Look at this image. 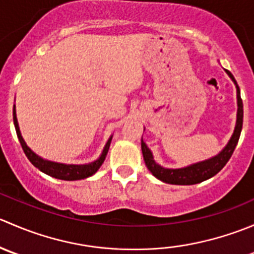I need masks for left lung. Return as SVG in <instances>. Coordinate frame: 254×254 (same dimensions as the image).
<instances>
[{
  "mask_svg": "<svg viewBox=\"0 0 254 254\" xmlns=\"http://www.w3.org/2000/svg\"><path fill=\"white\" fill-rule=\"evenodd\" d=\"M226 72L229 73L230 77L232 78V81H234L235 84H236L237 106H238L236 127H235L234 135H232V137L230 139V141L226 145V147H225L219 155L210 158V160L195 163V165L188 166V167L171 170V168H163L162 166L157 165V163L153 161L152 153H151L150 148H148L147 146H146V143L141 140V150H142L143 160H145V163H146V167L148 168V171H150L156 178L165 182V183L179 184V186H190V184L200 183V182H204L206 181V179L214 177L216 173H219L220 171L225 167V165H226L227 162H229L232 153H234L235 148H236L238 139H240V135H241V130H242L243 103H242V99H241L240 87L237 86L236 79H235V77L232 76V73L230 72V71L226 70Z\"/></svg>",
  "mask_w": 254,
  "mask_h": 254,
  "instance_id": "8db88e82",
  "label": "left lung"
}]
</instances>
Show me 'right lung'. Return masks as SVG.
<instances>
[{"label":"right lung","mask_w":254,"mask_h":254,"mask_svg":"<svg viewBox=\"0 0 254 254\" xmlns=\"http://www.w3.org/2000/svg\"><path fill=\"white\" fill-rule=\"evenodd\" d=\"M13 122H14V127H16L17 136L18 139H19L20 145H22V148L23 151H24L25 156L28 157V160H29L30 162L38 168V170L47 173L48 176L54 177V178L64 179V181H77V179H83V178H87V177L94 175V173L99 170V167H101L102 163L104 162V160H106V156L107 153H108L109 146H111L112 136L109 137L108 142H107L106 146H104V150L103 152H102L101 157H99L97 161H94V162L88 163V165H64V163L51 162V161L43 160L42 157L35 155V153L28 147L27 143L24 142L22 135H20L19 127H18L16 109L14 108H13Z\"/></svg>","instance_id":"obj_1"}]
</instances>
